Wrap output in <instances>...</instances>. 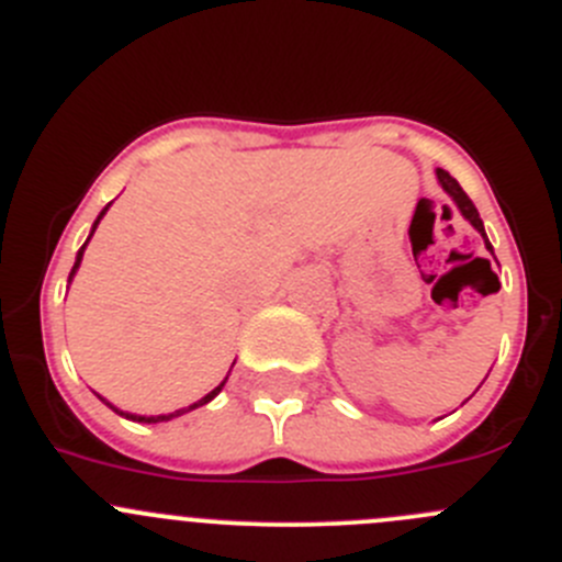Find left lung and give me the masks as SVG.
<instances>
[{"instance_id":"1","label":"left lung","mask_w":562,"mask_h":562,"mask_svg":"<svg viewBox=\"0 0 562 562\" xmlns=\"http://www.w3.org/2000/svg\"><path fill=\"white\" fill-rule=\"evenodd\" d=\"M437 181H439V187H442L445 192H448L450 198H453V203L459 205L461 216H464V220L470 222V225L475 227L477 233H481V236H483V244H486V249H488V252L494 255L492 244H488V236H486V227H483V220H481V214H477V209H475V205H472V200L467 198V192H464V189L459 187V181H456V178L450 176V172H445L442 167H437Z\"/></svg>"}]
</instances>
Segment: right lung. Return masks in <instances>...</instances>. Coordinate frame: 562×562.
Returning <instances> with one entry per match:
<instances>
[{
    "instance_id": "1",
    "label": "right lung",
    "mask_w": 562,
    "mask_h": 562,
    "mask_svg": "<svg viewBox=\"0 0 562 562\" xmlns=\"http://www.w3.org/2000/svg\"><path fill=\"white\" fill-rule=\"evenodd\" d=\"M109 205H112V203H109ZM109 205H106V209L101 211V214H98V220L92 222V231H90V236H87V241L81 244V249H79V252H76V263H74V269H70V274H68V282L74 280V277H76V271H79V266H81V258H85V249H87V244H90L92 233H95L98 222L103 220V214H106V211H109ZM233 364H236V362H233ZM227 375H231V373H227ZM227 375H225V381H227ZM225 381H222L220 386H214V390H211L209 395H203V397H200V401H194L192 406H187V408H176V412H170V414H150V417H148V414H131V412H123V408L112 406V403H109L106 397H101V395H98V397H101V401L106 403L109 408H114V412H117L120 417H125V419H134V423H167V419H172V417H181V414H187V412H192V408H198V406H205V403H209V401H214V397L220 395V392H222V386H225Z\"/></svg>"
}]
</instances>
